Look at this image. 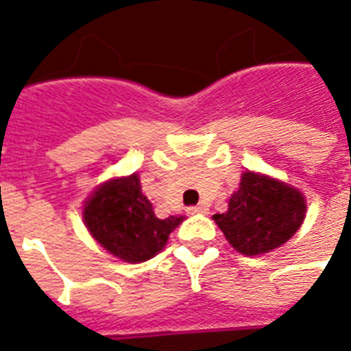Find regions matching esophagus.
I'll return each mask as SVG.
<instances>
[{"mask_svg": "<svg viewBox=\"0 0 351 351\" xmlns=\"http://www.w3.org/2000/svg\"><path fill=\"white\" fill-rule=\"evenodd\" d=\"M187 213L189 215H206L208 213V208H206V206H191V208H187Z\"/></svg>", "mask_w": 351, "mask_h": 351, "instance_id": "esophagus-1", "label": "esophagus"}]
</instances>
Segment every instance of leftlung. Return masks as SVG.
Masks as SVG:
<instances>
[{
    "instance_id": "left-lung-1",
    "label": "left lung",
    "mask_w": 351,
    "mask_h": 351,
    "mask_svg": "<svg viewBox=\"0 0 351 351\" xmlns=\"http://www.w3.org/2000/svg\"><path fill=\"white\" fill-rule=\"evenodd\" d=\"M302 193L271 176L245 171L226 213L213 215L224 237L242 255L269 253L286 244L302 226Z\"/></svg>"
}]
</instances>
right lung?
<instances>
[{
  "label": "right lung",
  "mask_w": 351,
  "mask_h": 351,
  "mask_svg": "<svg viewBox=\"0 0 351 351\" xmlns=\"http://www.w3.org/2000/svg\"><path fill=\"white\" fill-rule=\"evenodd\" d=\"M184 217L158 219L132 173L101 184L85 202L84 222L111 255L123 262H145L164 250Z\"/></svg>",
  "instance_id": "1"
}]
</instances>
